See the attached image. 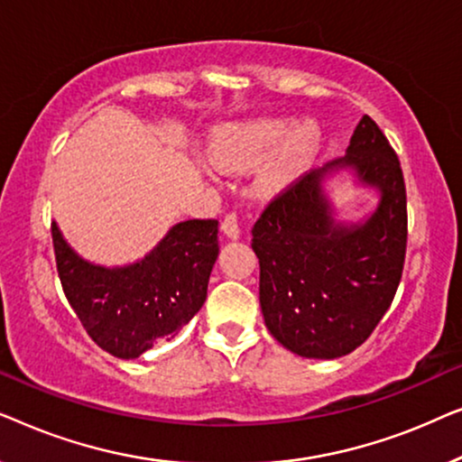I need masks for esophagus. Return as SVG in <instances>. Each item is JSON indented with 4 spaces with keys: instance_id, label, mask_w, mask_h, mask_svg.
<instances>
[{
    "instance_id": "obj_1",
    "label": "esophagus",
    "mask_w": 462,
    "mask_h": 462,
    "mask_svg": "<svg viewBox=\"0 0 462 462\" xmlns=\"http://www.w3.org/2000/svg\"><path fill=\"white\" fill-rule=\"evenodd\" d=\"M223 233L229 239H237L239 237V220H237V214L231 212L226 214L225 220H223Z\"/></svg>"
}]
</instances>
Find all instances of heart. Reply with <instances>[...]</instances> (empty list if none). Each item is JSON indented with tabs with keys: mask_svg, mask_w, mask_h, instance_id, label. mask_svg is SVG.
I'll use <instances>...</instances> for the list:
<instances>
[{
	"mask_svg": "<svg viewBox=\"0 0 462 462\" xmlns=\"http://www.w3.org/2000/svg\"><path fill=\"white\" fill-rule=\"evenodd\" d=\"M288 119L258 117L231 124L210 147V160L226 172L258 168L256 185L263 193L275 195L292 187L321 147V132L315 124L302 122L288 130Z\"/></svg>",
	"mask_w": 462,
	"mask_h": 462,
	"instance_id": "obj_1",
	"label": "heart"
}]
</instances>
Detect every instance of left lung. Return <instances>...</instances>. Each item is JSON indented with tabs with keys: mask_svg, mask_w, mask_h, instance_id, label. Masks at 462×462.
Returning <instances> with one entry per match:
<instances>
[{
	"mask_svg": "<svg viewBox=\"0 0 462 462\" xmlns=\"http://www.w3.org/2000/svg\"><path fill=\"white\" fill-rule=\"evenodd\" d=\"M349 169L379 201L357 224L336 218L325 182ZM406 185L395 151L368 116L338 157L271 201L252 226L258 299L277 343L309 359L356 351L383 319L406 258Z\"/></svg>",
	"mask_w": 462,
	"mask_h": 462,
	"instance_id": "1",
	"label": "left lung"
}]
</instances>
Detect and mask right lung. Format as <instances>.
<instances>
[{
  "label": "right lung",
  "instance_id": "1",
  "mask_svg": "<svg viewBox=\"0 0 462 462\" xmlns=\"http://www.w3.org/2000/svg\"><path fill=\"white\" fill-rule=\"evenodd\" d=\"M52 242L62 290L86 332L111 356L134 359L157 338H174L204 305L218 258V220L176 223L124 267L86 261L56 223Z\"/></svg>",
  "mask_w": 462,
  "mask_h": 462
}]
</instances>
